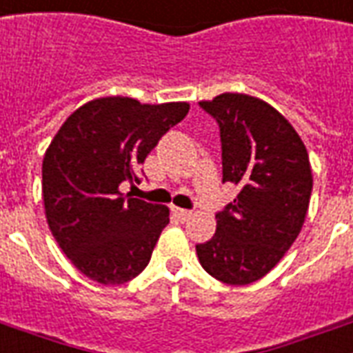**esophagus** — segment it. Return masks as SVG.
<instances>
[{
    "label": "esophagus",
    "instance_id": "obj_1",
    "mask_svg": "<svg viewBox=\"0 0 353 353\" xmlns=\"http://www.w3.org/2000/svg\"><path fill=\"white\" fill-rule=\"evenodd\" d=\"M174 213H176L181 221H187V219H190L192 216V211L189 210H181V208H174Z\"/></svg>",
    "mask_w": 353,
    "mask_h": 353
}]
</instances>
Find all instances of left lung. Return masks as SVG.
<instances>
[{"instance_id":"8db88e82","label":"left lung","mask_w":353,"mask_h":353,"mask_svg":"<svg viewBox=\"0 0 353 353\" xmlns=\"http://www.w3.org/2000/svg\"><path fill=\"white\" fill-rule=\"evenodd\" d=\"M223 142V181L239 194L216 213V232L196 245L202 268L234 286L268 275L296 241L309 211L312 170L301 137L258 97L223 93L200 101Z\"/></svg>"}]
</instances>
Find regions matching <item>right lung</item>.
I'll return each mask as SVG.
<instances>
[{"label": "right lung", "mask_w": 353, "mask_h": 353, "mask_svg": "<svg viewBox=\"0 0 353 353\" xmlns=\"http://www.w3.org/2000/svg\"><path fill=\"white\" fill-rule=\"evenodd\" d=\"M189 108V103L101 97L72 112L48 145L46 223L72 265L91 281L123 284L150 263L170 210L123 196L119 185L140 181V164Z\"/></svg>", "instance_id": "right-lung-1"}]
</instances>
